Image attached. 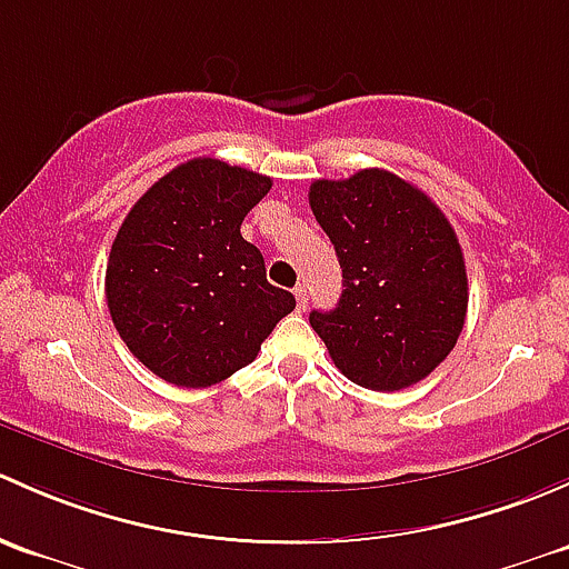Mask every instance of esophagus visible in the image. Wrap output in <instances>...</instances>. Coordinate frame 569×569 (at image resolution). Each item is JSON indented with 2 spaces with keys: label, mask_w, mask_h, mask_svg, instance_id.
<instances>
[{
  "label": "esophagus",
  "mask_w": 569,
  "mask_h": 569,
  "mask_svg": "<svg viewBox=\"0 0 569 569\" xmlns=\"http://www.w3.org/2000/svg\"><path fill=\"white\" fill-rule=\"evenodd\" d=\"M292 292H296V307H298V312H303V309H307V303H309V290H307V284H298Z\"/></svg>",
  "instance_id": "34e87169"
}]
</instances>
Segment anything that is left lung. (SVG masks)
Wrapping results in <instances>:
<instances>
[{"label": "left lung", "mask_w": 569, "mask_h": 569, "mask_svg": "<svg viewBox=\"0 0 569 569\" xmlns=\"http://www.w3.org/2000/svg\"><path fill=\"white\" fill-rule=\"evenodd\" d=\"M309 204L337 249L342 296L309 315L337 370L372 391L427 378L458 342L468 279L452 224L421 189L386 169L315 180Z\"/></svg>", "instance_id": "left-lung-1"}]
</instances>
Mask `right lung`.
Masks as SVG:
<instances>
[{
    "instance_id": "right-lung-1",
    "label": "right lung",
    "mask_w": 569,
    "mask_h": 569,
    "mask_svg": "<svg viewBox=\"0 0 569 569\" xmlns=\"http://www.w3.org/2000/svg\"><path fill=\"white\" fill-rule=\"evenodd\" d=\"M271 178L191 158L150 186L122 221L107 266L111 323L150 372L204 389L257 359L296 309L266 279L241 224Z\"/></svg>"
}]
</instances>
